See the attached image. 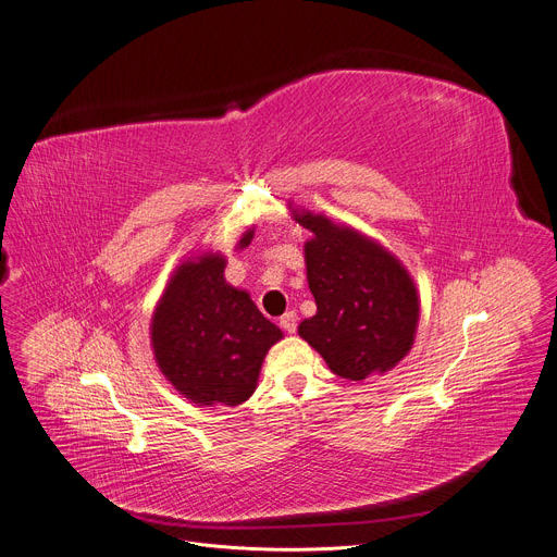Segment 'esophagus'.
<instances>
[{
    "mask_svg": "<svg viewBox=\"0 0 557 557\" xmlns=\"http://www.w3.org/2000/svg\"><path fill=\"white\" fill-rule=\"evenodd\" d=\"M280 326L286 331V333H295L297 329V315L293 311H286L282 318H280Z\"/></svg>",
    "mask_w": 557,
    "mask_h": 557,
    "instance_id": "esophagus-1",
    "label": "esophagus"
}]
</instances>
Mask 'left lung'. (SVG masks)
Segmentation results:
<instances>
[{
	"label": "left lung",
	"instance_id": "8db88e82",
	"mask_svg": "<svg viewBox=\"0 0 557 557\" xmlns=\"http://www.w3.org/2000/svg\"><path fill=\"white\" fill-rule=\"evenodd\" d=\"M293 218L313 233L305 260L318 305V313L299 324V337L335 375L352 382L397 367L413 346L420 320L409 271L356 228L305 209Z\"/></svg>",
	"mask_w": 557,
	"mask_h": 557
}]
</instances>
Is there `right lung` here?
<instances>
[{"instance_id": "add662e5", "label": "right lung", "mask_w": 557, "mask_h": 557, "mask_svg": "<svg viewBox=\"0 0 557 557\" xmlns=\"http://www.w3.org/2000/svg\"><path fill=\"white\" fill-rule=\"evenodd\" d=\"M248 228L237 246L250 244ZM226 258L205 252L182 262L150 320V344L164 377L193 404L237 407L258 386L269 348L282 331L224 277Z\"/></svg>"}]
</instances>
